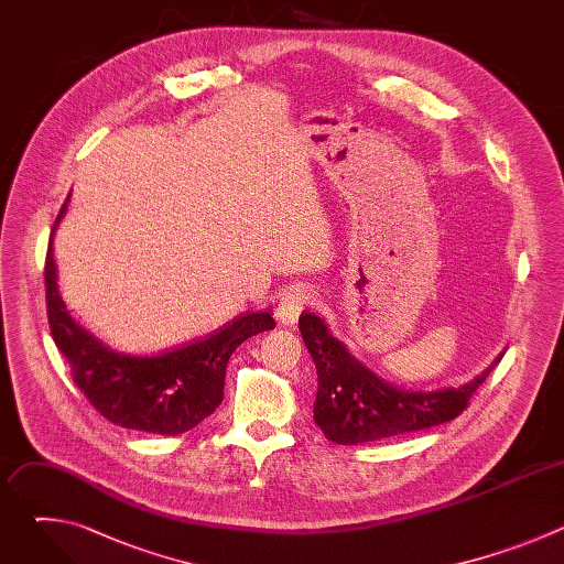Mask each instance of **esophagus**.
<instances>
[{
	"mask_svg": "<svg viewBox=\"0 0 564 564\" xmlns=\"http://www.w3.org/2000/svg\"><path fill=\"white\" fill-rule=\"evenodd\" d=\"M307 303H310V294L305 290H290V292H285L279 299V303H276L279 324L285 326V328H292L296 321H299L301 312L307 307Z\"/></svg>",
	"mask_w": 564,
	"mask_h": 564,
	"instance_id": "34e87169",
	"label": "esophagus"
}]
</instances>
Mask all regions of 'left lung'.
<instances>
[{"label": "left lung", "instance_id": "left-lung-1", "mask_svg": "<svg viewBox=\"0 0 564 564\" xmlns=\"http://www.w3.org/2000/svg\"><path fill=\"white\" fill-rule=\"evenodd\" d=\"M301 337L314 359L318 388L314 422L330 442L364 444L424 431L455 420L500 357L473 381L455 388L406 390L361 364L316 314H301Z\"/></svg>", "mask_w": 564, "mask_h": 564}]
</instances>
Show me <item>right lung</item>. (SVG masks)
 <instances>
[{
    "instance_id": "right-lung-1",
    "label": "right lung",
    "mask_w": 564,
    "mask_h": 564,
    "mask_svg": "<svg viewBox=\"0 0 564 564\" xmlns=\"http://www.w3.org/2000/svg\"><path fill=\"white\" fill-rule=\"evenodd\" d=\"M66 203L57 214L53 234ZM44 270L51 335L70 366L73 381L102 417L131 431L181 435L198 426L223 401L225 368L231 352L246 339L276 326L270 312H250L207 339L158 355H127L102 344L66 312L51 248Z\"/></svg>"
}]
</instances>
